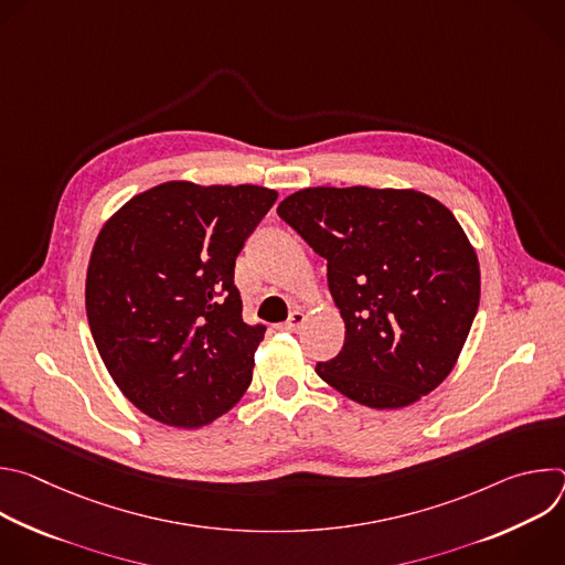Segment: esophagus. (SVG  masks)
I'll return each mask as SVG.
<instances>
[{
    "label": "esophagus",
    "instance_id": "esophagus-1",
    "mask_svg": "<svg viewBox=\"0 0 565 565\" xmlns=\"http://www.w3.org/2000/svg\"><path fill=\"white\" fill-rule=\"evenodd\" d=\"M303 321H306V312L303 310H295V312H290V317H288V321H286L284 327L295 333V331H299L303 327Z\"/></svg>",
    "mask_w": 565,
    "mask_h": 565
}]
</instances>
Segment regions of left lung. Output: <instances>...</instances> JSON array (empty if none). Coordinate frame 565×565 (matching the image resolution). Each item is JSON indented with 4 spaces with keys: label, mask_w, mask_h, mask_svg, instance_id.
<instances>
[{
    "label": "left lung",
    "mask_w": 565,
    "mask_h": 565,
    "mask_svg": "<svg viewBox=\"0 0 565 565\" xmlns=\"http://www.w3.org/2000/svg\"><path fill=\"white\" fill-rule=\"evenodd\" d=\"M277 214L327 259L344 347L317 375L369 409H402L451 373L480 299V266L434 196L393 188H306Z\"/></svg>",
    "instance_id": "8db88e82"
}]
</instances>
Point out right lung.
Wrapping results in <instances>:
<instances>
[{"mask_svg":"<svg viewBox=\"0 0 565 565\" xmlns=\"http://www.w3.org/2000/svg\"><path fill=\"white\" fill-rule=\"evenodd\" d=\"M275 201L259 185L168 181L98 232L85 288L92 335L145 416L199 429L248 391L266 327L241 317L234 262Z\"/></svg>","mask_w":565,"mask_h":565,"instance_id":"obj_1","label":"right lung"}]
</instances>
